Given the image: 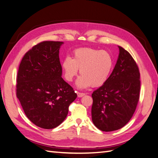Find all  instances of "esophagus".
<instances>
[{"label": "esophagus", "instance_id": "34e87169", "mask_svg": "<svg viewBox=\"0 0 158 158\" xmlns=\"http://www.w3.org/2000/svg\"><path fill=\"white\" fill-rule=\"evenodd\" d=\"M77 94L78 98H81V97L84 96L85 95L84 93H81V92H77Z\"/></svg>", "mask_w": 158, "mask_h": 158}]
</instances>
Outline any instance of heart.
<instances>
[{
  "instance_id": "b5f03b06",
  "label": "heart",
  "mask_w": 158,
  "mask_h": 158,
  "mask_svg": "<svg viewBox=\"0 0 158 158\" xmlns=\"http://www.w3.org/2000/svg\"><path fill=\"white\" fill-rule=\"evenodd\" d=\"M113 66L114 59L110 53L91 48L77 49L73 52V58L67 56L62 62L64 78L67 81H72L80 69L81 75L75 83L79 89L103 85L110 75Z\"/></svg>"
}]
</instances>
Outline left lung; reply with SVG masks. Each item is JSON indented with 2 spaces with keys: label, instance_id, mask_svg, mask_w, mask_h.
Instances as JSON below:
<instances>
[{
  "label": "left lung",
  "instance_id": "left-lung-1",
  "mask_svg": "<svg viewBox=\"0 0 158 158\" xmlns=\"http://www.w3.org/2000/svg\"><path fill=\"white\" fill-rule=\"evenodd\" d=\"M107 81L91 96L94 125L105 132L116 131L129 123L136 109L140 92V73L136 62L123 48Z\"/></svg>",
  "mask_w": 158,
  "mask_h": 158
}]
</instances>
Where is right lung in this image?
<instances>
[{
  "label": "right lung",
  "mask_w": 158,
  "mask_h": 158,
  "mask_svg": "<svg viewBox=\"0 0 158 158\" xmlns=\"http://www.w3.org/2000/svg\"><path fill=\"white\" fill-rule=\"evenodd\" d=\"M62 42L38 44L24 55L17 79V96L25 115L40 128L63 122L77 94L62 78L59 50Z\"/></svg>",
  "instance_id": "1"
}]
</instances>
